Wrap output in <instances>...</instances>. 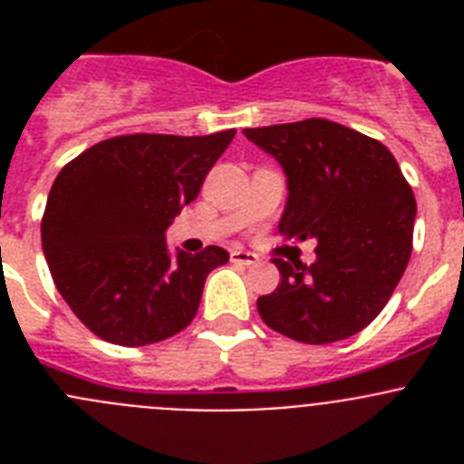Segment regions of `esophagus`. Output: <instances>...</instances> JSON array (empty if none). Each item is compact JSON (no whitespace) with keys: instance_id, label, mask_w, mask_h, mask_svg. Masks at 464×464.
Wrapping results in <instances>:
<instances>
[{"instance_id":"1","label":"esophagus","mask_w":464,"mask_h":464,"mask_svg":"<svg viewBox=\"0 0 464 464\" xmlns=\"http://www.w3.org/2000/svg\"><path fill=\"white\" fill-rule=\"evenodd\" d=\"M229 257H232V262H237V265H257V262H260V257H257L256 253L244 251V248H237V251H232L229 253Z\"/></svg>"}]
</instances>
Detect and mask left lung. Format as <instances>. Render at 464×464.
Returning <instances> with one entry per match:
<instances>
[{
    "label": "left lung",
    "instance_id": "1",
    "mask_svg": "<svg viewBox=\"0 0 464 464\" xmlns=\"http://www.w3.org/2000/svg\"><path fill=\"white\" fill-rule=\"evenodd\" d=\"M244 134L285 171L278 232L318 241L314 265L274 257L281 281L257 297L260 318L302 343L353 337L388 304L411 257V186L383 143L339 122L309 118Z\"/></svg>",
    "mask_w": 464,
    "mask_h": 464
}]
</instances>
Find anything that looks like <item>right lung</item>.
Instances as JSON below:
<instances>
[{
  "instance_id": "add662e5",
  "label": "right lung",
  "mask_w": 464,
  "mask_h": 464,
  "mask_svg": "<svg viewBox=\"0 0 464 464\" xmlns=\"http://www.w3.org/2000/svg\"><path fill=\"white\" fill-rule=\"evenodd\" d=\"M235 134H125L57 174L41 246L55 288L97 337L149 346L190 325L204 281L229 256L220 246L171 253L165 232Z\"/></svg>"
}]
</instances>
